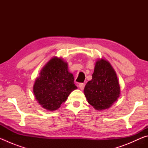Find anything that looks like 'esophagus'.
<instances>
[{"mask_svg":"<svg viewBox=\"0 0 148 148\" xmlns=\"http://www.w3.org/2000/svg\"><path fill=\"white\" fill-rule=\"evenodd\" d=\"M84 87H85V84H83V83H80V84H79V89H81V90H84Z\"/></svg>","mask_w":148,"mask_h":148,"instance_id":"1","label":"esophagus"}]
</instances>
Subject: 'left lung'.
<instances>
[{
	"instance_id": "left-lung-1",
	"label": "left lung",
	"mask_w": 148,
	"mask_h": 148,
	"mask_svg": "<svg viewBox=\"0 0 148 148\" xmlns=\"http://www.w3.org/2000/svg\"><path fill=\"white\" fill-rule=\"evenodd\" d=\"M84 94L89 104L97 110L109 108L119 98L120 86L117 75L106 60L97 61L92 79L85 86Z\"/></svg>"
}]
</instances>
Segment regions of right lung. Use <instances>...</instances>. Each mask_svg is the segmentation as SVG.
Instances as JSON below:
<instances>
[{"label": "right lung", "instance_id": "1", "mask_svg": "<svg viewBox=\"0 0 148 148\" xmlns=\"http://www.w3.org/2000/svg\"><path fill=\"white\" fill-rule=\"evenodd\" d=\"M76 89L73 74L69 72L67 62L54 57L42 68L35 80L33 92L35 99L44 108L54 111Z\"/></svg>", "mask_w": 148, "mask_h": 148}]
</instances>
